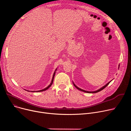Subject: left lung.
Wrapping results in <instances>:
<instances>
[{"instance_id": "obj_1", "label": "left lung", "mask_w": 131, "mask_h": 131, "mask_svg": "<svg viewBox=\"0 0 131 131\" xmlns=\"http://www.w3.org/2000/svg\"><path fill=\"white\" fill-rule=\"evenodd\" d=\"M110 82H108V83H107L105 86H104L103 87H102L101 88H100V89H99V90H97V91H85V90H83V89H80V88H78L76 85H75L73 82V84H74V86L77 89H78V90H80V91H83V92H87V93H97V92H99V91H101V90H102L103 89H105L109 83H110Z\"/></svg>"}]
</instances>
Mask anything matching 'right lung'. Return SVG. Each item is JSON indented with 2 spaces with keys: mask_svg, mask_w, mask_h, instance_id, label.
Instances as JSON below:
<instances>
[{
  "mask_svg": "<svg viewBox=\"0 0 131 131\" xmlns=\"http://www.w3.org/2000/svg\"><path fill=\"white\" fill-rule=\"evenodd\" d=\"M57 71V69H56V70H55V71H54V73H53V77H52V80H51V83H50V84L48 85L47 88H46L45 89H42V90H39V91H31V92H41V91H45V90H47L48 89H49V88H50V86H51V85L52 84V83H53V79H54V75H55V73H56V71ZM29 91L30 92V91Z\"/></svg>",
  "mask_w": 131,
  "mask_h": 131,
  "instance_id": "add662e5",
  "label": "right lung"
}]
</instances>
